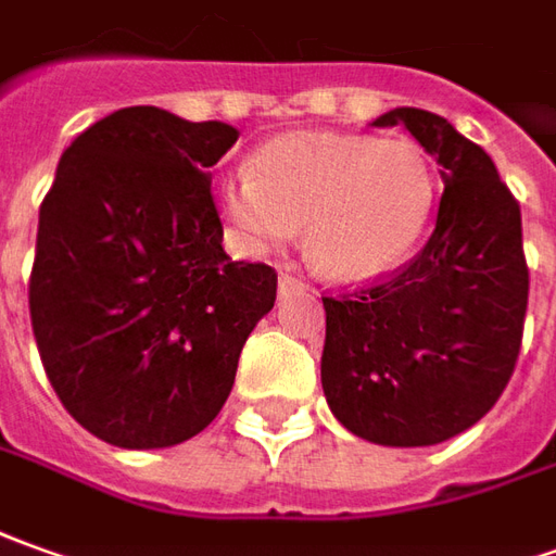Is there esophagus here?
Returning a JSON list of instances; mask_svg holds the SVG:
<instances>
[{
  "instance_id": "34e87169",
  "label": "esophagus",
  "mask_w": 556,
  "mask_h": 556,
  "mask_svg": "<svg viewBox=\"0 0 556 556\" xmlns=\"http://www.w3.org/2000/svg\"><path fill=\"white\" fill-rule=\"evenodd\" d=\"M305 290H308V287L302 285L296 275H287V271H285V275L278 278V296H281V300H290V296H302Z\"/></svg>"
}]
</instances>
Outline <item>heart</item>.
<instances>
[{"label": "heart", "mask_w": 556, "mask_h": 556, "mask_svg": "<svg viewBox=\"0 0 556 556\" xmlns=\"http://www.w3.org/2000/svg\"><path fill=\"white\" fill-rule=\"evenodd\" d=\"M435 168L405 136L290 132L263 144L254 172L227 175L217 202L251 254L305 227L308 263L332 281H372L402 266L435 208Z\"/></svg>", "instance_id": "1"}]
</instances>
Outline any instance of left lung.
<instances>
[{"mask_svg":"<svg viewBox=\"0 0 556 556\" xmlns=\"http://www.w3.org/2000/svg\"><path fill=\"white\" fill-rule=\"evenodd\" d=\"M439 163L445 193L424 251L378 285L324 296L320 384L344 430L439 445L488 415L515 372L530 296L520 205L493 160L445 117L393 109Z\"/></svg>","mask_w":556,"mask_h":556,"instance_id":"8db88e82","label":"left lung"}]
</instances>
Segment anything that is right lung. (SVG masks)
<instances>
[{
    "label": "right lung",
    "instance_id": "right-lung-1",
    "mask_svg": "<svg viewBox=\"0 0 556 556\" xmlns=\"http://www.w3.org/2000/svg\"><path fill=\"white\" fill-rule=\"evenodd\" d=\"M236 139L220 121L132 105L60 156L29 317L60 402L109 445L172 447L205 430L275 305V269L232 263L220 244L208 168Z\"/></svg>",
    "mask_w": 556,
    "mask_h": 556
}]
</instances>
